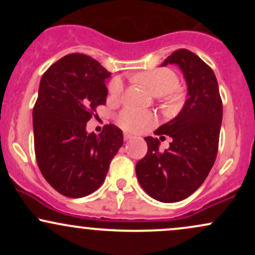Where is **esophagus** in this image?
<instances>
[{
    "mask_svg": "<svg viewBox=\"0 0 255 255\" xmlns=\"http://www.w3.org/2000/svg\"><path fill=\"white\" fill-rule=\"evenodd\" d=\"M124 139L126 140V141H129V140L133 139V136H131L130 134H128V133H125V134H124Z\"/></svg>",
    "mask_w": 255,
    "mask_h": 255,
    "instance_id": "esophagus-1",
    "label": "esophagus"
}]
</instances>
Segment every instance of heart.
<instances>
[{"label": "heart", "mask_w": 255, "mask_h": 255, "mask_svg": "<svg viewBox=\"0 0 255 255\" xmlns=\"http://www.w3.org/2000/svg\"><path fill=\"white\" fill-rule=\"evenodd\" d=\"M134 80L141 84L151 95L160 97H166V104L174 105L178 101L176 93V86L178 78L171 69L168 68H154L150 71L141 72L134 77ZM109 95L111 98H119L124 91V83L120 78H115L109 84ZM154 124V116L147 111H137L126 109L120 114L119 125L122 128L133 133H139Z\"/></svg>", "instance_id": "1"}]
</instances>
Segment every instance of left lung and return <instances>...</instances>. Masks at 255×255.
<instances>
[{"label":"left lung","instance_id":"8db88e82","mask_svg":"<svg viewBox=\"0 0 255 255\" xmlns=\"http://www.w3.org/2000/svg\"><path fill=\"white\" fill-rule=\"evenodd\" d=\"M176 64L187 84V96L176 118L158 127L156 135L172 139L168 150L159 151V140L146 136L147 153L136 163L142 189L162 203L188 198L203 184L218 151L223 105L215 73L187 49L172 52L160 66Z\"/></svg>","mask_w":255,"mask_h":255}]
</instances>
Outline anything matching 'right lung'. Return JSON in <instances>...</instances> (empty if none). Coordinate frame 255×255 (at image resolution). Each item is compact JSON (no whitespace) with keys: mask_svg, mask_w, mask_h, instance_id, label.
Wrapping results in <instances>:
<instances>
[{"mask_svg":"<svg viewBox=\"0 0 255 255\" xmlns=\"http://www.w3.org/2000/svg\"><path fill=\"white\" fill-rule=\"evenodd\" d=\"M111 73L95 58L71 54L51 64L40 79L33 108L34 152L49 184L68 198H83L104 182L111 159L124 144L119 127L98 135L86 124L107 102Z\"/></svg>","mask_w":255,"mask_h":255,"instance_id":"add662e5","label":"right lung"}]
</instances>
